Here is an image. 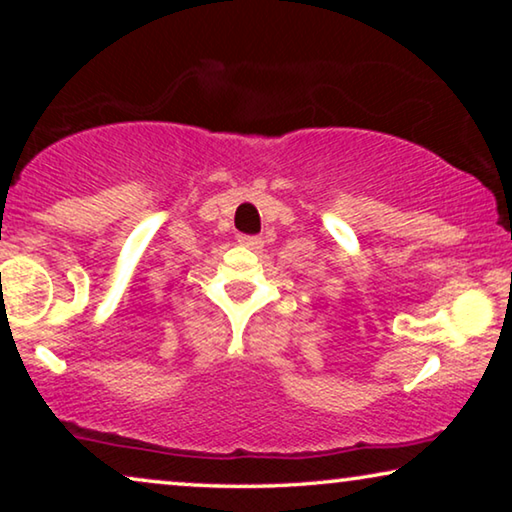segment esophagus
Returning a JSON list of instances; mask_svg holds the SVG:
<instances>
[{"label": "esophagus", "instance_id": "1", "mask_svg": "<svg viewBox=\"0 0 512 512\" xmlns=\"http://www.w3.org/2000/svg\"><path fill=\"white\" fill-rule=\"evenodd\" d=\"M240 244H242V247H247V249L258 251V249H263V237H258V235H240Z\"/></svg>", "mask_w": 512, "mask_h": 512}]
</instances>
